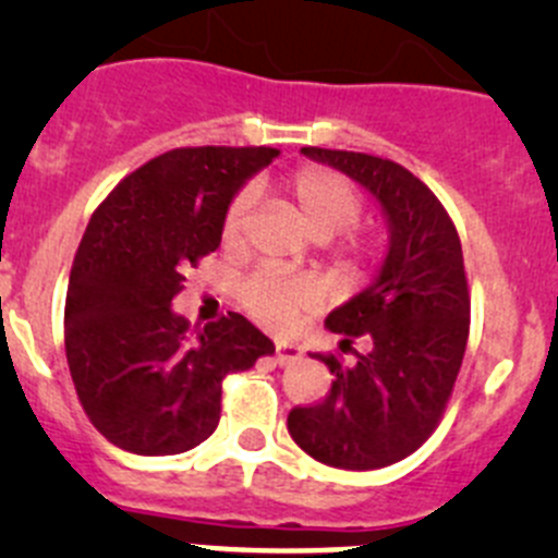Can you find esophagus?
<instances>
[{"mask_svg": "<svg viewBox=\"0 0 558 558\" xmlns=\"http://www.w3.org/2000/svg\"><path fill=\"white\" fill-rule=\"evenodd\" d=\"M300 356H302L300 345H289V342H275V362H278V364L296 362Z\"/></svg>", "mask_w": 558, "mask_h": 558, "instance_id": "34e87169", "label": "esophagus"}]
</instances>
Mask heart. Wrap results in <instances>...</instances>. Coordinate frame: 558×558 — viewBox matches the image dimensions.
Listing matches in <instances>:
<instances>
[{
    "label": "heart",
    "instance_id": "b5f03b06",
    "mask_svg": "<svg viewBox=\"0 0 558 558\" xmlns=\"http://www.w3.org/2000/svg\"><path fill=\"white\" fill-rule=\"evenodd\" d=\"M286 194L291 196V205L307 232L318 240L335 238L345 228L353 227L362 216V194L356 191V185L324 167L296 170L286 180ZM251 207L253 194L247 189L232 196L221 218L223 247L240 245ZM378 251L380 245L373 234L349 229L335 247V262L345 275H359L378 258ZM238 296L245 313L269 329H289L302 315L313 313L324 300L315 280L302 278V275L275 272V269L253 272L251 278L243 280Z\"/></svg>",
    "mask_w": 558,
    "mask_h": 558
}]
</instances>
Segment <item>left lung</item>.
<instances>
[{
  "label": "left lung",
  "mask_w": 558,
  "mask_h": 558,
  "mask_svg": "<svg viewBox=\"0 0 558 558\" xmlns=\"http://www.w3.org/2000/svg\"><path fill=\"white\" fill-rule=\"evenodd\" d=\"M362 183L388 221L378 278L326 315L340 348L365 342L356 362L318 353L331 388L318 404L294 408L296 446L340 470H378L418 451L440 424L470 335V289L459 232L442 202L391 159L353 150L302 148Z\"/></svg>",
  "instance_id": "obj_1"
}]
</instances>
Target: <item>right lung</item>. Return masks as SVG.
Wrapping results in <instances>:
<instances>
[{"instance_id":"add662e5","label":"right lung","mask_w":558,"mask_h":558,"mask_svg":"<svg viewBox=\"0 0 558 558\" xmlns=\"http://www.w3.org/2000/svg\"><path fill=\"white\" fill-rule=\"evenodd\" d=\"M275 148H174L121 180L77 245L64 348L88 421L140 456L191 451L216 432L221 384L275 351L240 313L191 329L172 313L185 269L221 245V218Z\"/></svg>"}]
</instances>
